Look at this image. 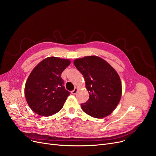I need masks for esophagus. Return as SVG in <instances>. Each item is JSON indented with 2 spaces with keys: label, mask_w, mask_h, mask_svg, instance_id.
Listing matches in <instances>:
<instances>
[{
  "label": "esophagus",
  "mask_w": 156,
  "mask_h": 156,
  "mask_svg": "<svg viewBox=\"0 0 156 156\" xmlns=\"http://www.w3.org/2000/svg\"><path fill=\"white\" fill-rule=\"evenodd\" d=\"M78 88H77V87H75V89L73 90V91H72V94H77V91H78Z\"/></svg>",
  "instance_id": "1"
}]
</instances>
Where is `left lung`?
<instances>
[{
	"mask_svg": "<svg viewBox=\"0 0 156 156\" xmlns=\"http://www.w3.org/2000/svg\"><path fill=\"white\" fill-rule=\"evenodd\" d=\"M82 73L89 93L88 100L81 104L82 110L96 119L111 115L122 96V83L116 71L107 61L97 56H87L73 61Z\"/></svg>",
	"mask_w": 156,
	"mask_h": 156,
	"instance_id": "obj_1",
	"label": "left lung"
}]
</instances>
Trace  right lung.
<instances>
[{
	"mask_svg": "<svg viewBox=\"0 0 156 156\" xmlns=\"http://www.w3.org/2000/svg\"><path fill=\"white\" fill-rule=\"evenodd\" d=\"M70 63L69 59L49 56L32 69L25 87L26 100L32 111L49 116L62 109L69 92L63 86L60 75Z\"/></svg>",
	"mask_w": 156,
	"mask_h": 156,
	"instance_id": "add662e5",
	"label": "right lung"
}]
</instances>
